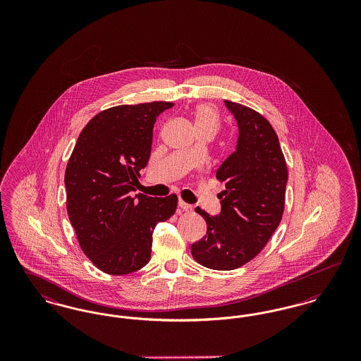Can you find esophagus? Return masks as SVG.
Segmentation results:
<instances>
[{
  "instance_id": "1",
  "label": "esophagus",
  "mask_w": 361,
  "mask_h": 361,
  "mask_svg": "<svg viewBox=\"0 0 361 361\" xmlns=\"http://www.w3.org/2000/svg\"><path fill=\"white\" fill-rule=\"evenodd\" d=\"M178 206L181 209H184V211H190L192 209V206L188 204V203H185L184 200H181V199H178Z\"/></svg>"
}]
</instances>
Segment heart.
<instances>
[{
    "label": "heart",
    "mask_w": 361,
    "mask_h": 361,
    "mask_svg": "<svg viewBox=\"0 0 361 361\" xmlns=\"http://www.w3.org/2000/svg\"><path fill=\"white\" fill-rule=\"evenodd\" d=\"M193 119L197 131L203 128H212L216 131L219 124V114L211 104H199L193 109Z\"/></svg>",
    "instance_id": "obj_1"
}]
</instances>
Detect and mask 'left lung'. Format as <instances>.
<instances>
[{
    "mask_svg": "<svg viewBox=\"0 0 361 361\" xmlns=\"http://www.w3.org/2000/svg\"><path fill=\"white\" fill-rule=\"evenodd\" d=\"M238 126L233 154L216 172L224 183L221 214L211 216L196 208L207 234L192 243L190 253L203 267L237 269L257 256L281 221L288 171L274 127L262 115L242 104L224 100Z\"/></svg>",
    "mask_w": 361,
    "mask_h": 361,
    "instance_id": "left-lung-1",
    "label": "left lung"
}]
</instances>
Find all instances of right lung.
Segmentation results:
<instances>
[{
    "label": "right lung",
    "mask_w": 361,
    "mask_h": 361,
    "mask_svg": "<svg viewBox=\"0 0 361 361\" xmlns=\"http://www.w3.org/2000/svg\"><path fill=\"white\" fill-rule=\"evenodd\" d=\"M168 102L118 105L97 114L81 131L65 173L70 224L86 257L108 275L143 268L153 231L177 208V196H130L146 168L157 116Z\"/></svg>",
    "instance_id": "1"
}]
</instances>
